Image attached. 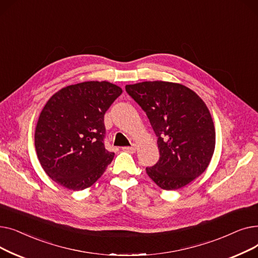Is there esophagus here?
Listing matches in <instances>:
<instances>
[{
    "instance_id": "esophagus-1",
    "label": "esophagus",
    "mask_w": 258,
    "mask_h": 258,
    "mask_svg": "<svg viewBox=\"0 0 258 258\" xmlns=\"http://www.w3.org/2000/svg\"><path fill=\"white\" fill-rule=\"evenodd\" d=\"M122 150L128 153H135L136 152V146H125V147H122Z\"/></svg>"
}]
</instances>
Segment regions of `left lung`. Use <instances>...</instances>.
Masks as SVG:
<instances>
[{
	"label": "left lung",
	"instance_id": "1",
	"mask_svg": "<svg viewBox=\"0 0 258 258\" xmlns=\"http://www.w3.org/2000/svg\"><path fill=\"white\" fill-rule=\"evenodd\" d=\"M125 90L150 119L160 159L146 172L159 187L175 190L206 170L215 147L213 120L205 102L189 88L168 81H143Z\"/></svg>",
	"mask_w": 258,
	"mask_h": 258
}]
</instances>
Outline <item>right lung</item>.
<instances>
[{
	"mask_svg": "<svg viewBox=\"0 0 258 258\" xmlns=\"http://www.w3.org/2000/svg\"><path fill=\"white\" fill-rule=\"evenodd\" d=\"M121 93L108 81H85L62 88L47 101L34 145L40 165L54 182L78 191L101 177L115 155L104 147V114Z\"/></svg>",
	"mask_w": 258,
	"mask_h": 258,
	"instance_id": "right-lung-1",
	"label": "right lung"
}]
</instances>
